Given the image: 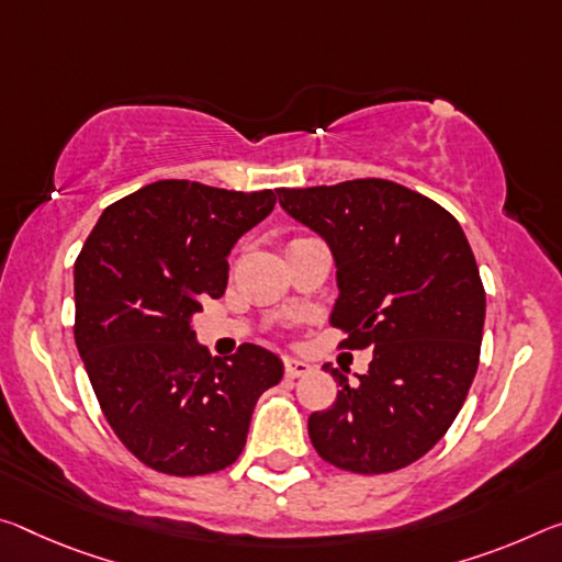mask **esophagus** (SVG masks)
<instances>
[{"label": "esophagus", "mask_w": 562, "mask_h": 562, "mask_svg": "<svg viewBox=\"0 0 562 562\" xmlns=\"http://www.w3.org/2000/svg\"><path fill=\"white\" fill-rule=\"evenodd\" d=\"M310 370H313V368H310V362H305V360H297V358L284 360V378H290V380L307 375Z\"/></svg>", "instance_id": "34e87169"}]
</instances>
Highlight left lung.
<instances>
[{"instance_id":"1","label":"left lung","mask_w":562,"mask_h":562,"mask_svg":"<svg viewBox=\"0 0 562 562\" xmlns=\"http://www.w3.org/2000/svg\"><path fill=\"white\" fill-rule=\"evenodd\" d=\"M282 210L329 245L337 297L329 323L350 350L372 347L368 375L307 420L329 465L380 475L435 448L456 420L480 362L485 290L460 222L390 180L278 190Z\"/></svg>"}]
</instances>
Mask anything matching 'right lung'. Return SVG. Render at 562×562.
I'll use <instances>...</instances> for the list:
<instances>
[{
    "mask_svg": "<svg viewBox=\"0 0 562 562\" xmlns=\"http://www.w3.org/2000/svg\"><path fill=\"white\" fill-rule=\"evenodd\" d=\"M274 202L159 180L110 204L77 257V350L114 435L157 473L233 465L257 397L282 380L274 352L245 342L212 360L190 325L202 297L225 295L229 249Z\"/></svg>",
    "mask_w": 562,
    "mask_h": 562,
    "instance_id": "right-lung-1",
    "label": "right lung"
}]
</instances>
